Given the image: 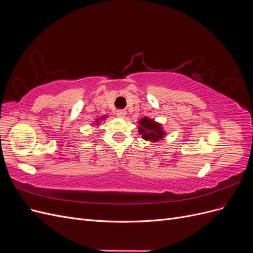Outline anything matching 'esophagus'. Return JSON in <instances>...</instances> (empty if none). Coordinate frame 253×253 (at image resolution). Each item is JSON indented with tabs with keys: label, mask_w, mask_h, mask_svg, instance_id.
<instances>
[{
	"label": "esophagus",
	"mask_w": 253,
	"mask_h": 253,
	"mask_svg": "<svg viewBox=\"0 0 253 253\" xmlns=\"http://www.w3.org/2000/svg\"><path fill=\"white\" fill-rule=\"evenodd\" d=\"M116 115H117V117H119V118H124L126 115V112L124 111V110H118V111H116Z\"/></svg>",
	"instance_id": "esophagus-1"
}]
</instances>
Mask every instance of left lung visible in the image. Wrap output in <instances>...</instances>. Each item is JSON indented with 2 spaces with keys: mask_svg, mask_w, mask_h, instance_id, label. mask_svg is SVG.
<instances>
[{
  "mask_svg": "<svg viewBox=\"0 0 253 253\" xmlns=\"http://www.w3.org/2000/svg\"><path fill=\"white\" fill-rule=\"evenodd\" d=\"M139 133L142 135V138L153 142L159 141L166 133L163 131V127L157 122L148 117H143L139 120Z\"/></svg>",
  "mask_w": 253,
  "mask_h": 253,
  "instance_id": "1",
  "label": "left lung"
}]
</instances>
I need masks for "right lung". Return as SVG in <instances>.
Segmentation results:
<instances>
[{"label":"right lung","mask_w":253,"mask_h":253,"mask_svg":"<svg viewBox=\"0 0 253 253\" xmlns=\"http://www.w3.org/2000/svg\"><path fill=\"white\" fill-rule=\"evenodd\" d=\"M100 119H101V120H103V119H105V116H103V117H101V118H100ZM96 122H97V124H98V120H96Z\"/></svg>","instance_id":"obj_1"}]
</instances>
